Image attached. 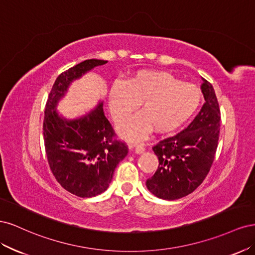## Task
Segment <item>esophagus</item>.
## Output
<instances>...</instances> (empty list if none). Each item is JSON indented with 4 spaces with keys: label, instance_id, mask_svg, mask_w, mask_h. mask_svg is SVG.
<instances>
[{
    "label": "esophagus",
    "instance_id": "34e87169",
    "mask_svg": "<svg viewBox=\"0 0 255 255\" xmlns=\"http://www.w3.org/2000/svg\"><path fill=\"white\" fill-rule=\"evenodd\" d=\"M130 146H132V148L134 146V148H135V152L138 153V154L142 153V152L144 151V146H143L142 144H134V145H130Z\"/></svg>",
    "mask_w": 255,
    "mask_h": 255
}]
</instances>
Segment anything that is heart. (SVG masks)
<instances>
[{"instance_id": "b5f03b06", "label": "heart", "mask_w": 255, "mask_h": 255, "mask_svg": "<svg viewBox=\"0 0 255 255\" xmlns=\"http://www.w3.org/2000/svg\"><path fill=\"white\" fill-rule=\"evenodd\" d=\"M200 102L196 85L164 71H139L127 83L115 82L110 92V109L117 123L140 103L141 113L120 126L121 135L129 140L141 139L152 128L158 133L171 132L195 114Z\"/></svg>"}]
</instances>
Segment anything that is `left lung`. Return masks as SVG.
<instances>
[{
  "label": "left lung",
  "instance_id": "left-lung-1",
  "mask_svg": "<svg viewBox=\"0 0 255 255\" xmlns=\"http://www.w3.org/2000/svg\"><path fill=\"white\" fill-rule=\"evenodd\" d=\"M205 103L189 126L153 146L156 172L145 184L153 195L175 200L191 194L203 182L215 158L220 132V109L211 83L201 86Z\"/></svg>",
  "mask_w": 255,
  "mask_h": 255
}]
</instances>
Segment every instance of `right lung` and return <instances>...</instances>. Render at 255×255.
<instances>
[{
    "label": "right lung",
    "mask_w": 255,
    "mask_h": 255,
    "mask_svg": "<svg viewBox=\"0 0 255 255\" xmlns=\"http://www.w3.org/2000/svg\"><path fill=\"white\" fill-rule=\"evenodd\" d=\"M107 60L87 59L60 73L47 100L43 139L53 175L67 191L81 198L102 194L112 182L115 168L128 148L106 119L102 103L87 116L66 120L55 107L73 81Z\"/></svg>",
    "instance_id": "right-lung-1"
}]
</instances>
